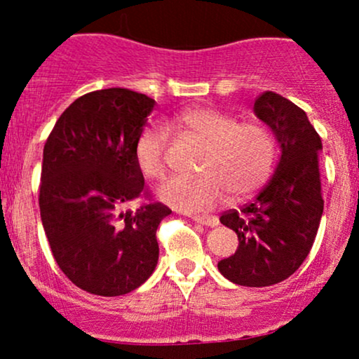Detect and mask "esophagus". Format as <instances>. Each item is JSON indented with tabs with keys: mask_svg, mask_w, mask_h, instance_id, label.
<instances>
[{
	"mask_svg": "<svg viewBox=\"0 0 359 359\" xmlns=\"http://www.w3.org/2000/svg\"><path fill=\"white\" fill-rule=\"evenodd\" d=\"M191 219L192 221H196V222H199V224H204V226H211V228H214V226H217L219 224V221L216 219V217H212V216H191Z\"/></svg>",
	"mask_w": 359,
	"mask_h": 359,
	"instance_id": "obj_1",
	"label": "esophagus"
}]
</instances>
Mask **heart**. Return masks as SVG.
Segmentation results:
<instances>
[{"label":"heart","mask_w":359,"mask_h":359,"mask_svg":"<svg viewBox=\"0 0 359 359\" xmlns=\"http://www.w3.org/2000/svg\"><path fill=\"white\" fill-rule=\"evenodd\" d=\"M187 138L203 145L197 175L175 177L160 197L187 212H205L219 205L226 194L241 201L269 182L277 162V142L265 123H241L238 116L212 108H191L177 116ZM170 130L163 123L143 128L135 143V162L145 179L162 182L167 175Z\"/></svg>","instance_id":"heart-1"}]
</instances>
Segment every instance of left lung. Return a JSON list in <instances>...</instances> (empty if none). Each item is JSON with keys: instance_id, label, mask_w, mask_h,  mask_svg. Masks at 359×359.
I'll list each match as a JSON object with an SVG mask.
<instances>
[{"instance_id": "8db88e82", "label": "left lung", "mask_w": 359, "mask_h": 359, "mask_svg": "<svg viewBox=\"0 0 359 359\" xmlns=\"http://www.w3.org/2000/svg\"><path fill=\"white\" fill-rule=\"evenodd\" d=\"M255 113L277 137L280 158L257 199L221 216L222 224L238 234L240 246L217 269L238 285L270 287L290 277L314 245L324 211L323 142L306 111L277 93L259 94Z\"/></svg>"}]
</instances>
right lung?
<instances>
[{
  "instance_id": "add662e5",
  "label": "right lung",
  "mask_w": 359,
  "mask_h": 359,
  "mask_svg": "<svg viewBox=\"0 0 359 359\" xmlns=\"http://www.w3.org/2000/svg\"><path fill=\"white\" fill-rule=\"evenodd\" d=\"M154 106L130 89L93 90L60 114L45 142L40 217L59 269L89 294L125 295L158 262L156 229L172 211L150 201L135 162ZM138 196L149 203L121 211Z\"/></svg>"
}]
</instances>
